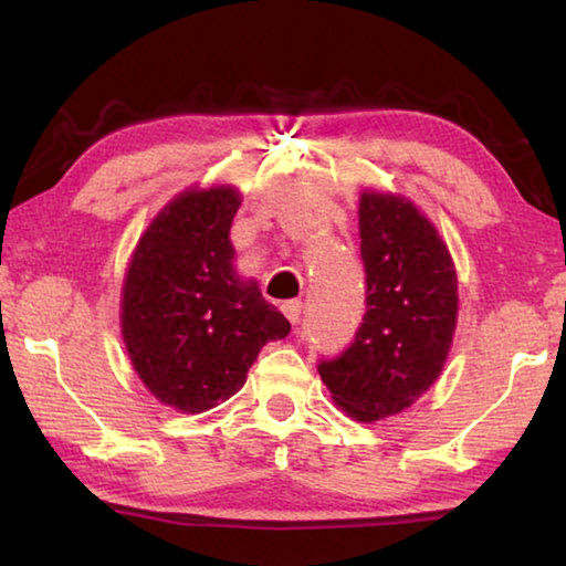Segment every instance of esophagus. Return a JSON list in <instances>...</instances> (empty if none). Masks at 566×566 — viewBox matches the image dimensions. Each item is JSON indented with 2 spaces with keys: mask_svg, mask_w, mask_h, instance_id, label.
I'll use <instances>...</instances> for the list:
<instances>
[{
  "mask_svg": "<svg viewBox=\"0 0 566 566\" xmlns=\"http://www.w3.org/2000/svg\"><path fill=\"white\" fill-rule=\"evenodd\" d=\"M282 314L286 319H290L292 324H300V317H302V302L300 300H290L282 304Z\"/></svg>",
  "mask_w": 566,
  "mask_h": 566,
  "instance_id": "1",
  "label": "esophagus"
}]
</instances>
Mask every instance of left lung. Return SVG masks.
<instances>
[{"label":"left lung","instance_id":"obj_1","mask_svg":"<svg viewBox=\"0 0 566 566\" xmlns=\"http://www.w3.org/2000/svg\"><path fill=\"white\" fill-rule=\"evenodd\" d=\"M359 239L367 312L349 349L322 359L319 375L349 417L379 421L442 375L457 329V270L437 227L391 191H361Z\"/></svg>","mask_w":566,"mask_h":566}]
</instances>
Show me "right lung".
<instances>
[{
  "label": "right lung",
  "mask_w": 566,
  "mask_h": 566,
  "mask_svg": "<svg viewBox=\"0 0 566 566\" xmlns=\"http://www.w3.org/2000/svg\"><path fill=\"white\" fill-rule=\"evenodd\" d=\"M237 187L181 191L151 219L124 274L122 337L132 367L161 405L185 415L242 389L256 354L290 322L234 270L229 239Z\"/></svg>",
  "instance_id": "right-lung-1"
}]
</instances>
